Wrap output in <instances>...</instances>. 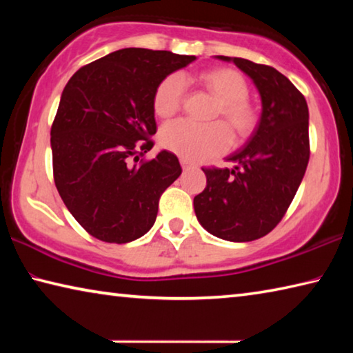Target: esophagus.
Returning <instances> with one entry per match:
<instances>
[{
	"mask_svg": "<svg viewBox=\"0 0 353 353\" xmlns=\"http://www.w3.org/2000/svg\"><path fill=\"white\" fill-rule=\"evenodd\" d=\"M181 165H182V168L183 170H190V168H193V163L190 162V160H187V159H181Z\"/></svg>",
	"mask_w": 353,
	"mask_h": 353,
	"instance_id": "34e87169",
	"label": "esophagus"
}]
</instances>
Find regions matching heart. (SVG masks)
<instances>
[{
  "label": "heart",
  "mask_w": 353,
  "mask_h": 353,
  "mask_svg": "<svg viewBox=\"0 0 353 353\" xmlns=\"http://www.w3.org/2000/svg\"><path fill=\"white\" fill-rule=\"evenodd\" d=\"M201 81L221 101L216 117L224 118L238 135H248L256 126V112L250 104L249 85L235 70L219 68L201 74ZM187 81L181 73L166 76L154 92L152 107L159 117L168 118L182 109ZM224 123L196 124L176 119L160 129V145L187 160L216 157L232 146V132Z\"/></svg>",
  "instance_id": "1"
}]
</instances>
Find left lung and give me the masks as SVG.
<instances>
[{"label": "left lung", "instance_id": "obj_1", "mask_svg": "<svg viewBox=\"0 0 353 353\" xmlns=\"http://www.w3.org/2000/svg\"><path fill=\"white\" fill-rule=\"evenodd\" d=\"M232 61L259 88L263 112L234 170L204 166L207 187L194 196L198 221L227 241H254L276 227L294 199L310 159L308 105L288 77L270 65Z\"/></svg>", "mask_w": 353, "mask_h": 353}]
</instances>
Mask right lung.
I'll use <instances>...</instances> for the list:
<instances>
[{
    "label": "right lung",
    "instance_id": "right-lung-1",
    "mask_svg": "<svg viewBox=\"0 0 353 353\" xmlns=\"http://www.w3.org/2000/svg\"><path fill=\"white\" fill-rule=\"evenodd\" d=\"M194 56L124 48L71 76L51 126L52 174L74 219L105 243L151 229L163 191L181 176L172 152L146 160L157 132L152 98L160 82Z\"/></svg>",
    "mask_w": 353,
    "mask_h": 353
}]
</instances>
